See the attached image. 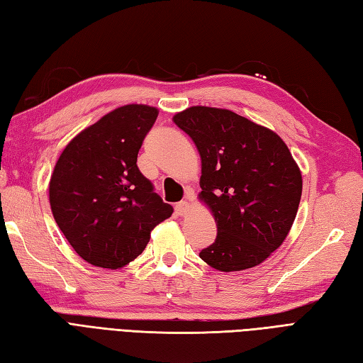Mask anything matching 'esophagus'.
I'll return each instance as SVG.
<instances>
[{"label":"esophagus","instance_id":"esophagus-1","mask_svg":"<svg viewBox=\"0 0 363 363\" xmlns=\"http://www.w3.org/2000/svg\"><path fill=\"white\" fill-rule=\"evenodd\" d=\"M191 196H192V192H188V197H191ZM175 212L180 217L186 216L188 212H189V203H188V200H183L180 203H177V205H175Z\"/></svg>","mask_w":363,"mask_h":363}]
</instances>
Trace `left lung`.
<instances>
[{"label":"left lung","instance_id":"1","mask_svg":"<svg viewBox=\"0 0 363 363\" xmlns=\"http://www.w3.org/2000/svg\"><path fill=\"white\" fill-rule=\"evenodd\" d=\"M174 123L199 149V197L217 223L216 242L200 259L225 272L260 264L284 243L302 197V174L288 146L228 109L192 106Z\"/></svg>","mask_w":363,"mask_h":363}]
</instances>
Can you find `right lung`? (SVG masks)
Listing matches in <instances>:
<instances>
[{
	"label": "right lung",
	"instance_id": "obj_1",
	"mask_svg": "<svg viewBox=\"0 0 363 363\" xmlns=\"http://www.w3.org/2000/svg\"><path fill=\"white\" fill-rule=\"evenodd\" d=\"M157 115L146 104L121 106L79 132L55 164L52 214L75 252L94 267H126L145 251L152 229L172 216L137 166Z\"/></svg>",
	"mask_w": 363,
	"mask_h": 363
}]
</instances>
